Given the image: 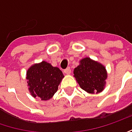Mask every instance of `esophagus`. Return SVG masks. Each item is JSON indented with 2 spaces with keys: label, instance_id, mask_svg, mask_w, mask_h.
Returning <instances> with one entry per match:
<instances>
[{
  "label": "esophagus",
  "instance_id": "obj_1",
  "mask_svg": "<svg viewBox=\"0 0 132 132\" xmlns=\"http://www.w3.org/2000/svg\"><path fill=\"white\" fill-rule=\"evenodd\" d=\"M64 73L65 74H70V73H71V68H67L66 69L64 70Z\"/></svg>",
  "mask_w": 132,
  "mask_h": 132
}]
</instances>
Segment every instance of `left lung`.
I'll return each mask as SVG.
<instances>
[{
  "label": "left lung",
  "mask_w": 132,
  "mask_h": 132,
  "mask_svg": "<svg viewBox=\"0 0 132 132\" xmlns=\"http://www.w3.org/2000/svg\"><path fill=\"white\" fill-rule=\"evenodd\" d=\"M73 74L80 88L89 94L100 93L105 88L108 78L106 68L89 57L80 60V64L73 70Z\"/></svg>",
  "instance_id": "8db88e82"
}]
</instances>
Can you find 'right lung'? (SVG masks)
<instances>
[{"instance_id":"add662e5","label":"right lung","mask_w":132,"mask_h":132,"mask_svg":"<svg viewBox=\"0 0 132 132\" xmlns=\"http://www.w3.org/2000/svg\"><path fill=\"white\" fill-rule=\"evenodd\" d=\"M64 77L59 68L53 67L46 61L34 64L26 72L29 92L34 98L50 100L57 92Z\"/></svg>"}]
</instances>
